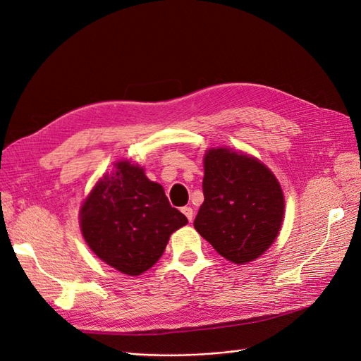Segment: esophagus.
Listing matches in <instances>:
<instances>
[{
  "mask_svg": "<svg viewBox=\"0 0 361 361\" xmlns=\"http://www.w3.org/2000/svg\"><path fill=\"white\" fill-rule=\"evenodd\" d=\"M181 212L186 215V219L189 220V221H192L194 220V211H192V207L190 206H184V207H181Z\"/></svg>",
  "mask_w": 361,
  "mask_h": 361,
  "instance_id": "1",
  "label": "esophagus"
}]
</instances>
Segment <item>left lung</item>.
Returning a JSON list of instances; mask_svg holds the SVG:
<instances>
[{
	"mask_svg": "<svg viewBox=\"0 0 361 361\" xmlns=\"http://www.w3.org/2000/svg\"><path fill=\"white\" fill-rule=\"evenodd\" d=\"M203 195L195 229L231 262H252L279 235L283 192L274 173L255 158L229 149L209 150Z\"/></svg>",
	"mask_w": 361,
	"mask_h": 361,
	"instance_id": "8db88e82",
	"label": "left lung"
}]
</instances>
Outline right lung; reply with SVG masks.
Segmentation results:
<instances>
[{
    "label": "right lung",
    "instance_id": "add662e5",
    "mask_svg": "<svg viewBox=\"0 0 361 361\" xmlns=\"http://www.w3.org/2000/svg\"><path fill=\"white\" fill-rule=\"evenodd\" d=\"M188 223L164 189L128 161L115 164L81 207L89 247L116 271L140 275L163 255L171 233Z\"/></svg>",
    "mask_w": 361,
    "mask_h": 361
}]
</instances>
